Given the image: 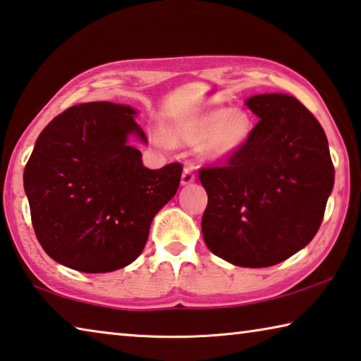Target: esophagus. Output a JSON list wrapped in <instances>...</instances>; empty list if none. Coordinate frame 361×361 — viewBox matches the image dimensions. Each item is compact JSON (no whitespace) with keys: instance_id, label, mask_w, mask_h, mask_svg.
<instances>
[{"instance_id":"obj_1","label":"esophagus","mask_w":361,"mask_h":361,"mask_svg":"<svg viewBox=\"0 0 361 361\" xmlns=\"http://www.w3.org/2000/svg\"><path fill=\"white\" fill-rule=\"evenodd\" d=\"M193 180H195L193 169H192V168H185V169H184V173H182L180 184H182V185H188V184H192Z\"/></svg>"}]
</instances>
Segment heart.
<instances>
[{"label":"heart","instance_id":"b5f03b06","mask_svg":"<svg viewBox=\"0 0 361 361\" xmlns=\"http://www.w3.org/2000/svg\"><path fill=\"white\" fill-rule=\"evenodd\" d=\"M168 134L179 144L202 145L206 158L222 161L247 144L252 134V118L241 109H208L176 123Z\"/></svg>","mask_w":361,"mask_h":361}]
</instances>
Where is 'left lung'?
<instances>
[{"label":"left lung","instance_id":"left-lung-1","mask_svg":"<svg viewBox=\"0 0 361 361\" xmlns=\"http://www.w3.org/2000/svg\"><path fill=\"white\" fill-rule=\"evenodd\" d=\"M257 115L247 144L224 166L200 169L208 193L202 232L216 256L238 267H270L310 243L334 185L328 139L288 94L246 99Z\"/></svg>","mask_w":361,"mask_h":361}]
</instances>
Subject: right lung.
<instances>
[{
	"instance_id": "right-lung-1",
	"label": "right lung",
	"mask_w": 361,
	"mask_h": 361,
	"mask_svg": "<svg viewBox=\"0 0 361 361\" xmlns=\"http://www.w3.org/2000/svg\"><path fill=\"white\" fill-rule=\"evenodd\" d=\"M135 115L129 105L86 102L38 135L23 188L39 245L65 267L105 274L134 262L177 192L180 163L149 169L128 144L131 134L147 142Z\"/></svg>"
}]
</instances>
